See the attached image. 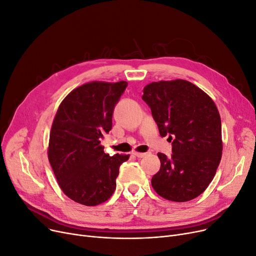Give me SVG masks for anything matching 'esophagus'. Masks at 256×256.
I'll list each match as a JSON object with an SVG mask.
<instances>
[{
	"label": "esophagus",
	"instance_id": "esophagus-1",
	"mask_svg": "<svg viewBox=\"0 0 256 256\" xmlns=\"http://www.w3.org/2000/svg\"><path fill=\"white\" fill-rule=\"evenodd\" d=\"M132 154H135L137 158H143V157H146V154H148V152H132Z\"/></svg>",
	"mask_w": 256,
	"mask_h": 256
}]
</instances>
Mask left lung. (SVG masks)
Segmentation results:
<instances>
[{
    "label": "left lung",
    "mask_w": 256,
    "mask_h": 256,
    "mask_svg": "<svg viewBox=\"0 0 256 256\" xmlns=\"http://www.w3.org/2000/svg\"><path fill=\"white\" fill-rule=\"evenodd\" d=\"M142 99L150 108L160 135H168L172 146L170 158L158 152L161 168L152 178V188L172 202L196 198L212 181L222 158V124L216 104L184 80L148 84Z\"/></svg>",
    "instance_id": "1"
}]
</instances>
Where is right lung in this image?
Returning a JSON list of instances; mask_svg holds the SVG:
<instances>
[{"label":"right lung","mask_w":256,"mask_h":256,"mask_svg":"<svg viewBox=\"0 0 256 256\" xmlns=\"http://www.w3.org/2000/svg\"><path fill=\"white\" fill-rule=\"evenodd\" d=\"M128 82H92L74 88L60 104L49 139L48 159L62 192L96 206L112 196L119 166L130 154L110 156L100 140L112 130L113 110Z\"/></svg>","instance_id":"1"}]
</instances>
